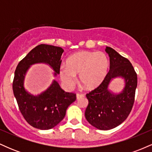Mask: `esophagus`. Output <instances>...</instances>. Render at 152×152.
I'll list each match as a JSON object with an SVG mask.
<instances>
[{"mask_svg": "<svg viewBox=\"0 0 152 152\" xmlns=\"http://www.w3.org/2000/svg\"><path fill=\"white\" fill-rule=\"evenodd\" d=\"M83 96H84V95H83V94H81V93L76 94V99H80V98H81V97H83Z\"/></svg>", "mask_w": 152, "mask_h": 152, "instance_id": "1", "label": "esophagus"}]
</instances>
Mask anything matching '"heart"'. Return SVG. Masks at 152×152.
Instances as JSON below:
<instances>
[{"label":"heart","instance_id":"heart-1","mask_svg":"<svg viewBox=\"0 0 152 152\" xmlns=\"http://www.w3.org/2000/svg\"><path fill=\"white\" fill-rule=\"evenodd\" d=\"M109 67L107 56L103 52H77L66 60V66L59 68V76L62 83L71 88L79 75L80 82L87 90L98 88L104 81Z\"/></svg>","mask_w":152,"mask_h":152}]
</instances>
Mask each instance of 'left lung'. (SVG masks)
Returning a JSON list of instances; mask_svg holds the SVG:
<instances>
[{
	"label": "left lung",
	"instance_id": "8db88e82",
	"mask_svg": "<svg viewBox=\"0 0 152 152\" xmlns=\"http://www.w3.org/2000/svg\"><path fill=\"white\" fill-rule=\"evenodd\" d=\"M105 50L109 56V71L102 84L86 94L88 104L85 111L88 123L100 130L114 129L126 119L133 107L137 86V73L129 61L112 48L106 46ZM116 77L125 80V87L118 94L108 88Z\"/></svg>",
	"mask_w": 152,
	"mask_h": 152
}]
</instances>
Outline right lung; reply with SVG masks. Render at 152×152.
<instances>
[{"instance_id":"obj_1","label":"right lung","mask_w":152,"mask_h":152,"mask_svg":"<svg viewBox=\"0 0 152 152\" xmlns=\"http://www.w3.org/2000/svg\"><path fill=\"white\" fill-rule=\"evenodd\" d=\"M64 51L61 47L38 45L19 62L15 71L13 91L19 109L26 121L38 129H50L58 125L64 119L67 108L76 101V94L64 91L53 80L46 91L35 96L24 87L26 75L31 66L45 64L53 69L56 77L59 74Z\"/></svg>"}]
</instances>
